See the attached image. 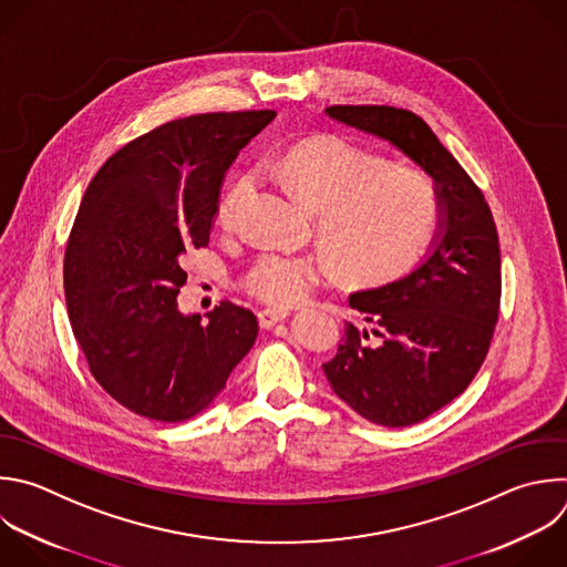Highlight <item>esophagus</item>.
<instances>
[{
	"mask_svg": "<svg viewBox=\"0 0 567 567\" xmlns=\"http://www.w3.org/2000/svg\"><path fill=\"white\" fill-rule=\"evenodd\" d=\"M289 316V311L287 309H262L260 313H258V318H260V327H265V329H269V327H274V324H278V322H282L285 318Z\"/></svg>",
	"mask_w": 567,
	"mask_h": 567,
	"instance_id": "esophagus-1",
	"label": "esophagus"
}]
</instances>
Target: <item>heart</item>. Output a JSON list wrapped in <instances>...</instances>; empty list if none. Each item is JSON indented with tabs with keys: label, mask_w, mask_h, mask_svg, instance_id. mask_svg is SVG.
I'll return each mask as SVG.
<instances>
[{
	"label": "heart",
	"mask_w": 567,
	"mask_h": 567,
	"mask_svg": "<svg viewBox=\"0 0 567 567\" xmlns=\"http://www.w3.org/2000/svg\"><path fill=\"white\" fill-rule=\"evenodd\" d=\"M274 171L318 214L320 236L355 280H390L427 251L439 200L425 173L381 159L338 135L305 137L274 159ZM254 173H240L220 198L218 225L234 229L254 192ZM329 262L311 254L265 251L247 269L245 289L274 307L311 296Z\"/></svg>",
	"instance_id": "heart-1"
}]
</instances>
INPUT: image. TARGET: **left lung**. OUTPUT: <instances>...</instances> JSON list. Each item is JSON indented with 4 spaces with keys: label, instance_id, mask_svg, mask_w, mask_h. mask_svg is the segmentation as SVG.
I'll list each match as a JSON object with an SVG mask.
<instances>
[{
    "label": "left lung",
    "instance_id": "1",
    "mask_svg": "<svg viewBox=\"0 0 567 567\" xmlns=\"http://www.w3.org/2000/svg\"><path fill=\"white\" fill-rule=\"evenodd\" d=\"M324 113L390 142L434 179L439 225L425 258L399 280L349 293L362 324L344 322L336 355L322 364L333 394L355 414L408 427L463 394L487 355L501 300L496 225L481 188L412 111Z\"/></svg>",
    "mask_w": 567,
    "mask_h": 567
}]
</instances>
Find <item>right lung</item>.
<instances>
[{
    "mask_svg": "<svg viewBox=\"0 0 567 567\" xmlns=\"http://www.w3.org/2000/svg\"><path fill=\"white\" fill-rule=\"evenodd\" d=\"M276 111L166 122L113 153L89 182L64 256L69 318L95 381L126 410L179 423L207 410L258 336L223 300L182 313L186 251L209 245L220 188Z\"/></svg>",
    "mask_w": 567,
    "mask_h": 567,
    "instance_id": "add662e5",
    "label": "right lung"
}]
</instances>
